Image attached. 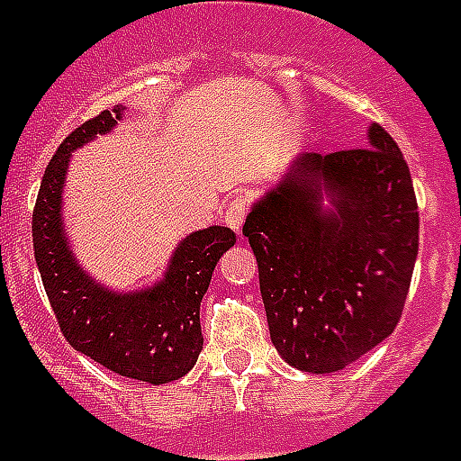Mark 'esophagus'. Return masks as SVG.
I'll list each match as a JSON object with an SVG mask.
<instances>
[{"instance_id": "34e87169", "label": "esophagus", "mask_w": 461, "mask_h": 461, "mask_svg": "<svg viewBox=\"0 0 461 461\" xmlns=\"http://www.w3.org/2000/svg\"><path fill=\"white\" fill-rule=\"evenodd\" d=\"M246 208H249V205H246L244 198H231L227 210H224V224H227L230 230L237 231V234L241 231V224H244Z\"/></svg>"}]
</instances>
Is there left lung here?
Masks as SVG:
<instances>
[{"label":"left lung","mask_w":461,"mask_h":461,"mask_svg":"<svg viewBox=\"0 0 461 461\" xmlns=\"http://www.w3.org/2000/svg\"><path fill=\"white\" fill-rule=\"evenodd\" d=\"M275 349L335 373L393 335L419 253V205L393 136L368 148L299 153L246 215Z\"/></svg>","instance_id":"8db88e82"}]
</instances>
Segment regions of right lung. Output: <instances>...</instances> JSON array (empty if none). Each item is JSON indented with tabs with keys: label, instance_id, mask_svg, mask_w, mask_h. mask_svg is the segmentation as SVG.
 Returning <instances> with one entry per match:
<instances>
[{
	"label": "right lung",
	"instance_id": "add662e5",
	"mask_svg": "<svg viewBox=\"0 0 461 461\" xmlns=\"http://www.w3.org/2000/svg\"><path fill=\"white\" fill-rule=\"evenodd\" d=\"M124 107L100 112L71 131L50 159L32 212V249L47 299L76 351L104 368L150 385L186 375L203 349L201 302L217 260L234 246L227 227H208L181 239L162 280L136 292H114L76 260L64 231L61 201L71 153L110 133Z\"/></svg>",
	"mask_w": 461,
	"mask_h": 461
}]
</instances>
